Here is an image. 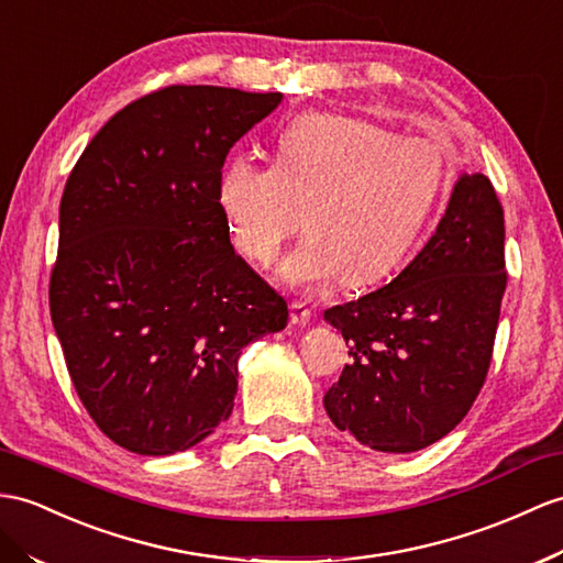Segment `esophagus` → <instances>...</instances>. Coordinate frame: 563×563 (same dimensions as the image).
Masks as SVG:
<instances>
[{
    "mask_svg": "<svg viewBox=\"0 0 563 563\" xmlns=\"http://www.w3.org/2000/svg\"><path fill=\"white\" fill-rule=\"evenodd\" d=\"M310 318H312V308L306 306V303H300V300H294V303H291V322L298 324V327H303V324L310 322Z\"/></svg>",
    "mask_w": 563,
    "mask_h": 563,
    "instance_id": "esophagus-1",
    "label": "esophagus"
}]
</instances>
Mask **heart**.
<instances>
[{
	"label": "heart",
	"instance_id": "obj_1",
	"mask_svg": "<svg viewBox=\"0 0 563 563\" xmlns=\"http://www.w3.org/2000/svg\"><path fill=\"white\" fill-rule=\"evenodd\" d=\"M446 181L440 145L308 112L282 131L274 167L241 157L224 164L217 205L236 251L263 267L303 229L306 214L310 236L284 263V279L314 286L339 274L346 289H365L413 253Z\"/></svg>",
	"mask_w": 563,
	"mask_h": 563
}]
</instances>
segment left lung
Here are the masks:
<instances>
[{
	"label": "left lung",
	"instance_id": "1",
	"mask_svg": "<svg viewBox=\"0 0 563 563\" xmlns=\"http://www.w3.org/2000/svg\"><path fill=\"white\" fill-rule=\"evenodd\" d=\"M506 279L497 190L485 174H463L399 277L324 310L349 346V365L324 394L327 416L387 454L442 440L485 385Z\"/></svg>",
	"mask_w": 563,
	"mask_h": 563
}]
</instances>
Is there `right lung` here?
<instances>
[{"label":"right lung","mask_w":563,"mask_h":563,"mask_svg":"<svg viewBox=\"0 0 563 563\" xmlns=\"http://www.w3.org/2000/svg\"><path fill=\"white\" fill-rule=\"evenodd\" d=\"M282 92L169 86L88 143L59 205L52 324L88 416L141 456L186 451L234 408L239 358L286 300L236 255L217 205L229 150Z\"/></svg>","instance_id":"1"}]
</instances>
